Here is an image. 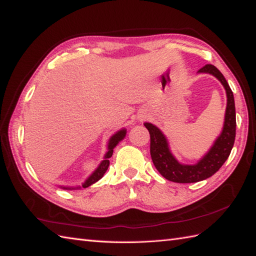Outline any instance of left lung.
<instances>
[{
	"mask_svg": "<svg viewBox=\"0 0 256 256\" xmlns=\"http://www.w3.org/2000/svg\"><path fill=\"white\" fill-rule=\"evenodd\" d=\"M198 73H208L222 82L227 94L224 123L222 134L214 142L210 152L195 164H182L172 155L167 138L157 126L144 123L150 134V156L156 169L166 179L176 183H194L215 174L228 159L236 138V106L232 90L216 66L206 64Z\"/></svg>",
	"mask_w": 256,
	"mask_h": 256,
	"instance_id": "8db88e82",
	"label": "left lung"
}]
</instances>
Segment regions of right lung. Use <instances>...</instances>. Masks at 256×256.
Segmentation results:
<instances>
[{
  "label": "right lung",
  "instance_id": "obj_1",
  "mask_svg": "<svg viewBox=\"0 0 256 256\" xmlns=\"http://www.w3.org/2000/svg\"><path fill=\"white\" fill-rule=\"evenodd\" d=\"M126 128H122L120 130H118V132L112 135L110 140H109V142H108V152H106L104 155V159L102 160V162H100V164L98 166V168L94 170L92 174L88 176V179L82 183V188H88L92 184L96 183L98 180H100L101 178L104 176V174H106V169H108L109 164H110V162H109V158L112 156V154H114V148L118 144V142H121L124 138H126ZM62 188L64 190H74V188H80V186H77V188H70V186H61Z\"/></svg>",
  "mask_w": 256,
  "mask_h": 256
}]
</instances>
